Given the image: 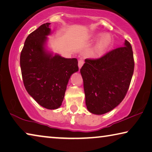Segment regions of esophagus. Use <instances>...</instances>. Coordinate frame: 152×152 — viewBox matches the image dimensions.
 I'll use <instances>...</instances> for the list:
<instances>
[{
    "mask_svg": "<svg viewBox=\"0 0 152 152\" xmlns=\"http://www.w3.org/2000/svg\"><path fill=\"white\" fill-rule=\"evenodd\" d=\"M84 63H85V61H84V60H83V59H80L78 61V67H79V68H81L82 67V66H83V64H84Z\"/></svg>",
    "mask_w": 152,
    "mask_h": 152,
    "instance_id": "1",
    "label": "esophagus"
}]
</instances>
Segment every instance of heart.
I'll return each instance as SVG.
<instances>
[{
    "instance_id": "b5f03b06",
    "label": "heart",
    "mask_w": 152,
    "mask_h": 152,
    "mask_svg": "<svg viewBox=\"0 0 152 152\" xmlns=\"http://www.w3.org/2000/svg\"><path fill=\"white\" fill-rule=\"evenodd\" d=\"M102 36V34L99 35V37ZM112 43V38L109 34H105L99 40L95 48V53L96 55H100L110 47Z\"/></svg>"
}]
</instances>
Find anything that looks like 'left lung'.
<instances>
[{"label": "left lung", "instance_id": "left-lung-1", "mask_svg": "<svg viewBox=\"0 0 152 152\" xmlns=\"http://www.w3.org/2000/svg\"><path fill=\"white\" fill-rule=\"evenodd\" d=\"M132 47L124 46L98 59H86L80 69L86 105L92 114H103L118 105L126 95L134 72Z\"/></svg>", "mask_w": 152, "mask_h": 152}]
</instances>
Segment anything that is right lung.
I'll return each mask as SVG.
<instances>
[{"label": "right lung", "mask_w": 152, "mask_h": 152, "mask_svg": "<svg viewBox=\"0 0 152 152\" xmlns=\"http://www.w3.org/2000/svg\"><path fill=\"white\" fill-rule=\"evenodd\" d=\"M50 23L42 24L26 38L20 55L23 85L38 104L49 110L61 106L71 75L78 71V60L49 53L45 49Z\"/></svg>", "instance_id": "add662e5"}]
</instances>
